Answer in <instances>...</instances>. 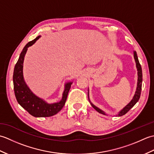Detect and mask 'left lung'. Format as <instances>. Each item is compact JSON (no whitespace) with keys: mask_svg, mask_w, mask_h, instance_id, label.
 Returning <instances> with one entry per match:
<instances>
[{"mask_svg":"<svg viewBox=\"0 0 154 154\" xmlns=\"http://www.w3.org/2000/svg\"><path fill=\"white\" fill-rule=\"evenodd\" d=\"M134 60L136 62V68H137V71H138V82H137V87H136V90L134 95L131 101L127 104L126 106H124L123 109L119 111V114H117V116H123L124 114H126L128 111L132 109V108L135 105L136 103L138 102L140 97V94H141V91H142V67L141 65L140 64V62L138 60V56H137V54L136 51H134ZM88 99H89V102L94 109H95L98 112H99L100 114H103L104 115H106V114L104 112L103 110L100 109L99 108H98L95 105L91 102V100L89 99V90H88Z\"/></svg>","mask_w":154,"mask_h":154,"instance_id":"8db88e82","label":"left lung"}]
</instances>
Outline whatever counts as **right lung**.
<instances>
[{
    "mask_svg": "<svg viewBox=\"0 0 154 154\" xmlns=\"http://www.w3.org/2000/svg\"><path fill=\"white\" fill-rule=\"evenodd\" d=\"M41 35H38L25 45L20 55L17 63L15 65L13 73V85L16 99L22 108L34 117H49L54 116L60 112L66 102L67 94L73 82H67L60 102L48 103L44 99L38 97L32 92L25 82L23 75V63L28 48L35 43Z\"/></svg>",
    "mask_w": 154,
    "mask_h": 154,
    "instance_id": "add662e5",
    "label": "right lung"
}]
</instances>
